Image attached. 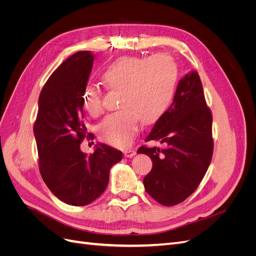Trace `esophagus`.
Segmentation results:
<instances>
[{"label":"esophagus","instance_id":"obj_1","mask_svg":"<svg viewBox=\"0 0 256 256\" xmlns=\"http://www.w3.org/2000/svg\"><path fill=\"white\" fill-rule=\"evenodd\" d=\"M136 154V152L134 150H126L125 152H124V154H125L126 158H132Z\"/></svg>","mask_w":256,"mask_h":256}]
</instances>
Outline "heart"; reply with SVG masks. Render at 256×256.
Wrapping results in <instances>:
<instances>
[{
    "label": "heart",
    "mask_w": 256,
    "mask_h": 256,
    "mask_svg": "<svg viewBox=\"0 0 256 256\" xmlns=\"http://www.w3.org/2000/svg\"><path fill=\"white\" fill-rule=\"evenodd\" d=\"M104 83L120 90L118 111L99 122L98 136L106 143L124 146L134 138L138 122L158 120L171 104L178 80V67L172 56L157 54L150 58L126 56L115 60L102 74ZM83 106L92 115L102 108V90L90 85L84 90Z\"/></svg>",
    "instance_id": "b5f03b06"
}]
</instances>
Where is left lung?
Returning a JSON list of instances; mask_svg holds the SVG:
<instances>
[{
	"label": "left lung",
	"instance_id": "1",
	"mask_svg": "<svg viewBox=\"0 0 256 256\" xmlns=\"http://www.w3.org/2000/svg\"><path fill=\"white\" fill-rule=\"evenodd\" d=\"M212 115L206 104L202 82L192 70L180 79L171 106L145 138V142L158 141L166 147L143 145L138 150L152 161L143 184L159 204H180L196 190L212 157Z\"/></svg>",
	"mask_w": 256,
	"mask_h": 256
}]
</instances>
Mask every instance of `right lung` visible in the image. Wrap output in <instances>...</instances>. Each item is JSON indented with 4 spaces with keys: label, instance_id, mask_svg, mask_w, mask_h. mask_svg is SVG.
Instances as JSON below:
<instances>
[{
    "label": "right lung",
    "instance_id": "obj_1",
    "mask_svg": "<svg viewBox=\"0 0 256 256\" xmlns=\"http://www.w3.org/2000/svg\"><path fill=\"white\" fill-rule=\"evenodd\" d=\"M92 63L90 51H80L53 72L40 92L34 124L42 180L58 200L72 206L102 196L111 168L122 158V152L102 143L90 154L80 148L92 136L83 122V94Z\"/></svg>",
    "mask_w": 256,
    "mask_h": 256
}]
</instances>
